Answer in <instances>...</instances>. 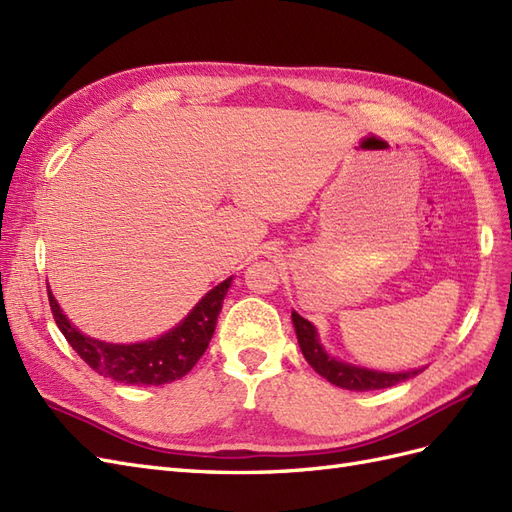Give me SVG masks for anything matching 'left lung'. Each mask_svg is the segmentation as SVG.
I'll return each mask as SVG.
<instances>
[{"label":"left lung","instance_id":"left-lung-1","mask_svg":"<svg viewBox=\"0 0 512 512\" xmlns=\"http://www.w3.org/2000/svg\"><path fill=\"white\" fill-rule=\"evenodd\" d=\"M293 325L295 334L299 340V347L306 362L325 377L329 383L338 385L342 390H353V392H370V390H383L392 388V385L407 381L416 377L422 370H409V372H379V370H368L359 368L347 362H338L336 357L325 353L319 342V334L310 321L303 319L297 312H293Z\"/></svg>","mask_w":512,"mask_h":512}]
</instances>
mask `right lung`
Wrapping results in <instances>:
<instances>
[{
	"label": "right lung",
	"mask_w": 512,
	"mask_h": 512,
	"mask_svg": "<svg viewBox=\"0 0 512 512\" xmlns=\"http://www.w3.org/2000/svg\"><path fill=\"white\" fill-rule=\"evenodd\" d=\"M230 284L232 278L209 290L196 303V308L168 334L135 344H112L84 336L66 319L49 286L47 290L55 323H58L68 344L92 370L127 385H163L185 377L198 364V359L213 338L217 316L222 312V303Z\"/></svg>",
	"instance_id": "add662e5"
}]
</instances>
